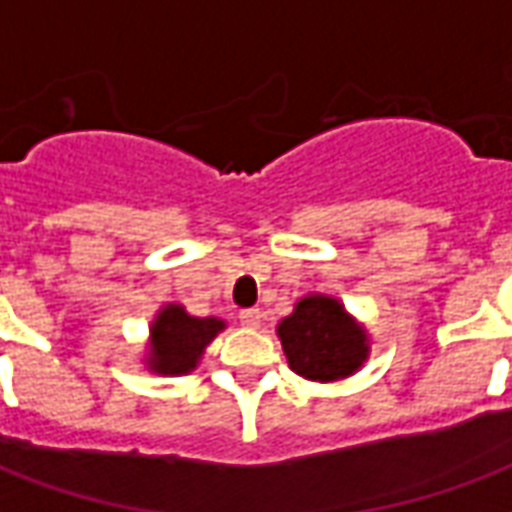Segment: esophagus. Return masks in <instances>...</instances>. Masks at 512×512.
Returning a JSON list of instances; mask_svg holds the SVG:
<instances>
[{
    "label": "esophagus",
    "instance_id": "34e87169",
    "mask_svg": "<svg viewBox=\"0 0 512 512\" xmlns=\"http://www.w3.org/2000/svg\"><path fill=\"white\" fill-rule=\"evenodd\" d=\"M238 318H241V323H244V326H249V329H257V326H260V318H263V312H260V310H241V312H238Z\"/></svg>",
    "mask_w": 512,
    "mask_h": 512
}]
</instances>
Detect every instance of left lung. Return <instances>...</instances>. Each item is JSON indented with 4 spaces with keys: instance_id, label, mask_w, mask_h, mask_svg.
<instances>
[{
    "instance_id": "8db88e82",
    "label": "left lung",
    "mask_w": 512,
    "mask_h": 512,
    "mask_svg": "<svg viewBox=\"0 0 512 512\" xmlns=\"http://www.w3.org/2000/svg\"><path fill=\"white\" fill-rule=\"evenodd\" d=\"M282 351L293 373L310 381L351 376L367 359V334L332 296H307L279 323Z\"/></svg>"
}]
</instances>
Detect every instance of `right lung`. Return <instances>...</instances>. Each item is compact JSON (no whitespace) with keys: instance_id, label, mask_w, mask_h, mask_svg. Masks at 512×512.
I'll return each mask as SVG.
<instances>
[{"instance_id":"add662e5","label":"right lung","mask_w":512,"mask_h":512,"mask_svg":"<svg viewBox=\"0 0 512 512\" xmlns=\"http://www.w3.org/2000/svg\"><path fill=\"white\" fill-rule=\"evenodd\" d=\"M224 329L219 318H191L180 304H167L150 329L147 365L158 376H183L200 362L216 334Z\"/></svg>"}]
</instances>
